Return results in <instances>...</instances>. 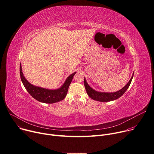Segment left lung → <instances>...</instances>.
<instances>
[{
    "label": "left lung",
    "mask_w": 154,
    "mask_h": 154,
    "mask_svg": "<svg viewBox=\"0 0 154 154\" xmlns=\"http://www.w3.org/2000/svg\"><path fill=\"white\" fill-rule=\"evenodd\" d=\"M133 75H134V72L130 81L122 89L114 92H103L97 91L94 89H92L89 86L85 78L84 79V86H85V88H86L87 94L89 96V97L98 101L107 102V101H113L119 98H120L125 92V91L127 90V89L128 88V87L130 86V85L131 84V82L133 77Z\"/></svg>",
    "instance_id": "left-lung-1"
}]
</instances>
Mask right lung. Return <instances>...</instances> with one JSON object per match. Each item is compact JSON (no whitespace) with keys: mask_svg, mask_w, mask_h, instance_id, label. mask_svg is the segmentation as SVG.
I'll use <instances>...</instances> for the list:
<instances>
[{"mask_svg":"<svg viewBox=\"0 0 154 154\" xmlns=\"http://www.w3.org/2000/svg\"><path fill=\"white\" fill-rule=\"evenodd\" d=\"M20 72L22 82L29 94L33 98H35L38 101L42 102V103L49 104L60 101L65 98L67 94L68 88L70 86L74 75L76 73L75 72L70 76H68L60 88L56 89H48L34 86V85L30 84L25 78L23 73L22 66L21 63Z\"/></svg>","mask_w":154,"mask_h":154,"instance_id":"add662e5","label":"right lung"}]
</instances>
